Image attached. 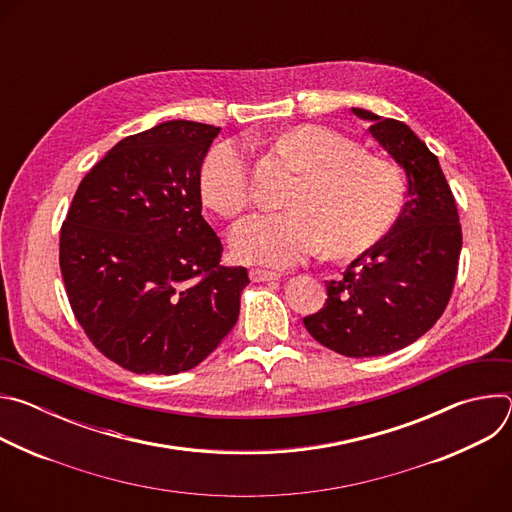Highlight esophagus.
<instances>
[{
  "label": "esophagus",
  "instance_id": "1",
  "mask_svg": "<svg viewBox=\"0 0 512 512\" xmlns=\"http://www.w3.org/2000/svg\"><path fill=\"white\" fill-rule=\"evenodd\" d=\"M249 277H251L253 281H275V279H279V273L267 271V269H251V271H249Z\"/></svg>",
  "mask_w": 512,
  "mask_h": 512
}]
</instances>
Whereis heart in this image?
Instances as JSON below:
<instances>
[{"mask_svg": "<svg viewBox=\"0 0 512 512\" xmlns=\"http://www.w3.org/2000/svg\"><path fill=\"white\" fill-rule=\"evenodd\" d=\"M269 143L300 170V178L285 198L287 210L253 214L233 229L237 259L289 267L322 245L332 257H354L389 233L403 204V180L395 164L312 123L281 129ZM200 190L204 202L225 218L251 206V164L239 143L221 141L206 154Z\"/></svg>", "mask_w": 512, "mask_h": 512, "instance_id": "obj_1", "label": "heart"}]
</instances>
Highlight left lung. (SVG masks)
<instances>
[{"instance_id":"left-lung-1","label":"left lung","mask_w":512,"mask_h":512,"mask_svg":"<svg viewBox=\"0 0 512 512\" xmlns=\"http://www.w3.org/2000/svg\"><path fill=\"white\" fill-rule=\"evenodd\" d=\"M403 166L407 202L393 229L356 257L342 279L326 281V304L306 330L352 356L391 354L423 336L444 314L458 275L462 225L456 198L427 145L397 119L352 109Z\"/></svg>"}]
</instances>
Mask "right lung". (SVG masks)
<instances>
[{
    "label": "right lung",
    "mask_w": 512,
    "mask_h": 512,
    "mask_svg": "<svg viewBox=\"0 0 512 512\" xmlns=\"http://www.w3.org/2000/svg\"><path fill=\"white\" fill-rule=\"evenodd\" d=\"M221 127L166 121L121 139L81 180L60 229L68 304L93 346L137 375L200 364L233 330L245 267L221 265L200 168Z\"/></svg>",
    "instance_id": "obj_1"
}]
</instances>
